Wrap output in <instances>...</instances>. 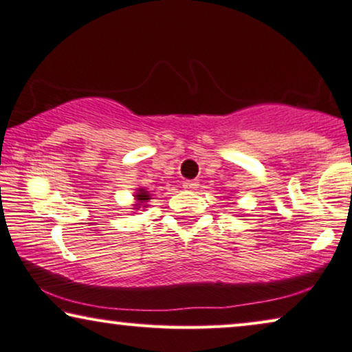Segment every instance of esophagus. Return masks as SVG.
Masks as SVG:
<instances>
[{
    "mask_svg": "<svg viewBox=\"0 0 352 352\" xmlns=\"http://www.w3.org/2000/svg\"><path fill=\"white\" fill-rule=\"evenodd\" d=\"M198 181H184L182 182V187L186 188V190H195V188H198Z\"/></svg>",
    "mask_w": 352,
    "mask_h": 352,
    "instance_id": "esophagus-1",
    "label": "esophagus"
}]
</instances>
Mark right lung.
Segmentation results:
<instances>
[{"label": "right lung", "instance_id": "add662e5", "mask_svg": "<svg viewBox=\"0 0 352 352\" xmlns=\"http://www.w3.org/2000/svg\"><path fill=\"white\" fill-rule=\"evenodd\" d=\"M136 198H138V205H136V206H140V205H142V203H146L147 200H151V195H149V193H147L146 190H144V188H141V190H140V193H136V195H135Z\"/></svg>", "mask_w": 352, "mask_h": 352}]
</instances>
